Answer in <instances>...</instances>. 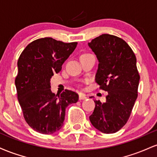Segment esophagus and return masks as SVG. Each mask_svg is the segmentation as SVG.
<instances>
[{
    "label": "esophagus",
    "instance_id": "esophagus-1",
    "mask_svg": "<svg viewBox=\"0 0 157 157\" xmlns=\"http://www.w3.org/2000/svg\"><path fill=\"white\" fill-rule=\"evenodd\" d=\"M86 98H87V97H86V94L83 93H80V95H79V99H80V100H86Z\"/></svg>",
    "mask_w": 157,
    "mask_h": 157
}]
</instances>
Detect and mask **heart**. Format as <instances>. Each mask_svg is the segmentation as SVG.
<instances>
[{
    "mask_svg": "<svg viewBox=\"0 0 157 157\" xmlns=\"http://www.w3.org/2000/svg\"><path fill=\"white\" fill-rule=\"evenodd\" d=\"M84 55H87V54H84Z\"/></svg>",
    "mask_w": 157,
    "mask_h": 157,
    "instance_id": "obj_1",
    "label": "heart"
}]
</instances>
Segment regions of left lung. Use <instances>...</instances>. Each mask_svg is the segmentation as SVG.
Wrapping results in <instances>:
<instances>
[{
    "label": "left lung",
    "mask_w": 157,
    "mask_h": 157,
    "mask_svg": "<svg viewBox=\"0 0 157 157\" xmlns=\"http://www.w3.org/2000/svg\"><path fill=\"white\" fill-rule=\"evenodd\" d=\"M88 45L99 61L95 80L100 89L108 91L105 102L94 100L89 120L102 133H116L128 120L137 98L140 77L136 56L125 40L109 34L93 39Z\"/></svg>",
    "instance_id": "8db88e82"
}]
</instances>
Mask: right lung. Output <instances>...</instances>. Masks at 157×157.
<instances>
[{
    "label": "right lung",
    "instance_id": "obj_1",
    "mask_svg": "<svg viewBox=\"0 0 157 157\" xmlns=\"http://www.w3.org/2000/svg\"><path fill=\"white\" fill-rule=\"evenodd\" d=\"M77 45L44 37L30 43L20 55L15 81L17 99L25 120L37 132L52 134L60 130L66 107L78 101L75 91L55 95L50 89L52 77L60 72Z\"/></svg>",
    "mask_w": 157,
    "mask_h": 157
}]
</instances>
